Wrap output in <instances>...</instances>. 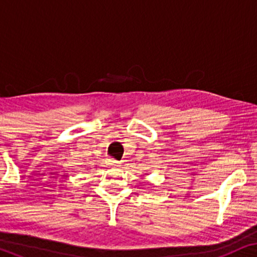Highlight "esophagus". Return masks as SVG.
<instances>
[{
	"label": "esophagus",
	"mask_w": 257,
	"mask_h": 257,
	"mask_svg": "<svg viewBox=\"0 0 257 257\" xmlns=\"http://www.w3.org/2000/svg\"><path fill=\"white\" fill-rule=\"evenodd\" d=\"M108 165H111V166H119L118 161H115L113 159H108Z\"/></svg>",
	"instance_id": "esophagus-1"
}]
</instances>
